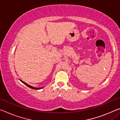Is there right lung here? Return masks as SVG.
<instances>
[{
    "label": "right lung",
    "instance_id": "1",
    "mask_svg": "<svg viewBox=\"0 0 120 120\" xmlns=\"http://www.w3.org/2000/svg\"><path fill=\"white\" fill-rule=\"evenodd\" d=\"M19 80L21 81V82H22L23 84H24L25 85H26V86H28V87H29V88H32V89H34V90H40V89H41V88H43V87H40V88H36V87H33V86H30V85H28V84H27L26 82H23L22 80H20V79H19Z\"/></svg>",
    "mask_w": 120,
    "mask_h": 120
}]
</instances>
